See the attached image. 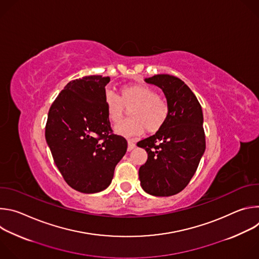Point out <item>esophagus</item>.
Wrapping results in <instances>:
<instances>
[{"label":"esophagus","mask_w":259,"mask_h":259,"mask_svg":"<svg viewBox=\"0 0 259 259\" xmlns=\"http://www.w3.org/2000/svg\"><path fill=\"white\" fill-rule=\"evenodd\" d=\"M135 147V142L133 140H128V151H132Z\"/></svg>","instance_id":"obj_1"}]
</instances>
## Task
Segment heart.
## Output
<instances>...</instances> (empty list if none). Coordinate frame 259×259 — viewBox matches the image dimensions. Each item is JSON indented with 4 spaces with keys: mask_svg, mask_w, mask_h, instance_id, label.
<instances>
[{
    "mask_svg": "<svg viewBox=\"0 0 259 259\" xmlns=\"http://www.w3.org/2000/svg\"><path fill=\"white\" fill-rule=\"evenodd\" d=\"M105 106L107 118L110 122H120L126 112L130 109L131 119L125 120L115 127L116 133L125 137L158 132L166 123L169 115V106L165 99L145 85H129L121 90L120 97L112 91L105 93Z\"/></svg>",
    "mask_w": 259,
    "mask_h": 259,
    "instance_id": "obj_1",
    "label": "heart"
}]
</instances>
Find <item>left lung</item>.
Wrapping results in <instances>:
<instances>
[{
  "label": "left lung",
  "instance_id": "1",
  "mask_svg": "<svg viewBox=\"0 0 259 259\" xmlns=\"http://www.w3.org/2000/svg\"><path fill=\"white\" fill-rule=\"evenodd\" d=\"M144 81L162 89L169 115L156 134L137 143L147 153L139 180L147 194L169 197L188 186L205 152L203 112L196 95L180 79L156 75Z\"/></svg>",
  "mask_w": 259,
  "mask_h": 259
}]
</instances>
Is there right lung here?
I'll list each match as a JSON object with an SVG mask.
<instances>
[{"label":"right lung","instance_id":"1","mask_svg":"<svg viewBox=\"0 0 259 259\" xmlns=\"http://www.w3.org/2000/svg\"><path fill=\"white\" fill-rule=\"evenodd\" d=\"M109 77L70 81L52 103L45 137L53 160L70 188L84 194L105 190L127 140L113 133L105 106Z\"/></svg>","mask_w":259,"mask_h":259}]
</instances>
